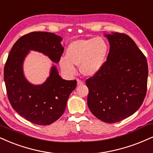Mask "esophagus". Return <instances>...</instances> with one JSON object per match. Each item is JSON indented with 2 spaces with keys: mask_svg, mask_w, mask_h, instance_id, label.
I'll use <instances>...</instances> for the list:
<instances>
[{
  "mask_svg": "<svg viewBox=\"0 0 153 153\" xmlns=\"http://www.w3.org/2000/svg\"><path fill=\"white\" fill-rule=\"evenodd\" d=\"M77 84H78V85H81L83 84V82L82 80H79V79H77Z\"/></svg>",
  "mask_w": 153,
  "mask_h": 153,
  "instance_id": "1",
  "label": "esophagus"
}]
</instances>
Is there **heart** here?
Listing matches in <instances>:
<instances>
[{
  "label": "heart",
  "instance_id": "b5f03b06",
  "mask_svg": "<svg viewBox=\"0 0 153 153\" xmlns=\"http://www.w3.org/2000/svg\"><path fill=\"white\" fill-rule=\"evenodd\" d=\"M108 52L109 45L102 37L77 40L68 47L65 57L59 59V65L68 75L75 74L76 65L82 75L93 76L102 68Z\"/></svg>",
  "mask_w": 153,
  "mask_h": 153
}]
</instances>
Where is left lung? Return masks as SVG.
<instances>
[{"label": "left lung", "instance_id": "obj_1", "mask_svg": "<svg viewBox=\"0 0 153 153\" xmlns=\"http://www.w3.org/2000/svg\"><path fill=\"white\" fill-rule=\"evenodd\" d=\"M110 43L107 60L88 78V105L95 117L115 123L134 114L147 91L148 67L145 56L128 35L105 34Z\"/></svg>", "mask_w": 153, "mask_h": 153}]
</instances>
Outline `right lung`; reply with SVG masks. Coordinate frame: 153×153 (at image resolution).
<instances>
[{
    "instance_id": "obj_1",
    "label": "right lung",
    "mask_w": 153,
    "mask_h": 153,
    "mask_svg": "<svg viewBox=\"0 0 153 153\" xmlns=\"http://www.w3.org/2000/svg\"><path fill=\"white\" fill-rule=\"evenodd\" d=\"M62 40L52 33H30L16 42L5 62L4 81L8 100L21 117L34 124L48 126L60 118L77 81L62 79L53 65L46 80L33 85L24 75L23 62L30 51H34L58 63L64 51Z\"/></svg>"
}]
</instances>
